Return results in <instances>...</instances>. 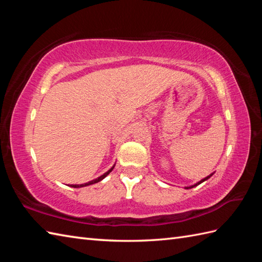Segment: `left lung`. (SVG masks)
Instances as JSON below:
<instances>
[{
	"instance_id": "obj_1",
	"label": "left lung",
	"mask_w": 262,
	"mask_h": 262,
	"mask_svg": "<svg viewBox=\"0 0 262 262\" xmlns=\"http://www.w3.org/2000/svg\"><path fill=\"white\" fill-rule=\"evenodd\" d=\"M211 176H213V173H211V174H210V176H208V177H206V178H205V179H203V180H200V181H199L198 183H196V185H193V186H191V187H188L187 189H190V188H193V187H196V186L200 185V183H202V182H204L205 180H207V179H209V178H210Z\"/></svg>"
}]
</instances>
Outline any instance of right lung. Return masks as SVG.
Returning <instances> with one entry per match:
<instances>
[{"instance_id":"add662e5","label":"right lung","mask_w":262,"mask_h":262,"mask_svg":"<svg viewBox=\"0 0 262 262\" xmlns=\"http://www.w3.org/2000/svg\"><path fill=\"white\" fill-rule=\"evenodd\" d=\"M113 169H114V166L113 168H111L108 172H105L104 174H102L101 177H99L98 179H96V180H92V181H90V182H86V183H83V185H71L70 187H73V188H81V187H85V186H90V185H93V183H97V182H99V181H101L102 179H104L105 177H107L111 171H113Z\"/></svg>"}]
</instances>
